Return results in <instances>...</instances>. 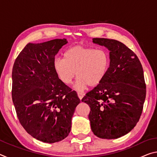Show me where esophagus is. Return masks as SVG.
Listing matches in <instances>:
<instances>
[{
	"label": "esophagus",
	"mask_w": 157,
	"mask_h": 157,
	"mask_svg": "<svg viewBox=\"0 0 157 157\" xmlns=\"http://www.w3.org/2000/svg\"><path fill=\"white\" fill-rule=\"evenodd\" d=\"M78 97H79V98L80 100H82V98L84 97V94H83V93H78Z\"/></svg>",
	"instance_id": "obj_1"
}]
</instances>
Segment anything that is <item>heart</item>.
<instances>
[{
	"label": "heart",
	"mask_w": 157,
	"mask_h": 157,
	"mask_svg": "<svg viewBox=\"0 0 157 157\" xmlns=\"http://www.w3.org/2000/svg\"><path fill=\"white\" fill-rule=\"evenodd\" d=\"M109 64V55L106 50L77 45L66 50L63 59H55L53 67L66 85L72 83L76 72L75 89L82 91L88 85L94 87L99 84L107 75Z\"/></svg>",
	"instance_id": "heart-1"
}]
</instances>
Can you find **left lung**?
Masks as SVG:
<instances>
[{
  "label": "left lung",
  "mask_w": 157,
  "mask_h": 157,
  "mask_svg": "<svg viewBox=\"0 0 157 157\" xmlns=\"http://www.w3.org/2000/svg\"><path fill=\"white\" fill-rule=\"evenodd\" d=\"M93 42L110 51L109 68L82 101L91 109L89 118L95 136L118 139L131 131L141 116L146 96L143 69L136 55L122 42L105 38Z\"/></svg>",
  "instance_id": "obj_1"
}]
</instances>
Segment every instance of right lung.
<instances>
[{
    "label": "right lung",
    "instance_id": "right-lung-1",
    "mask_svg": "<svg viewBox=\"0 0 157 157\" xmlns=\"http://www.w3.org/2000/svg\"><path fill=\"white\" fill-rule=\"evenodd\" d=\"M66 39L29 43L12 69V96L21 125L41 141L53 143L68 136L79 102L78 94L60 81L53 67Z\"/></svg>",
    "mask_w": 157,
    "mask_h": 157
}]
</instances>
